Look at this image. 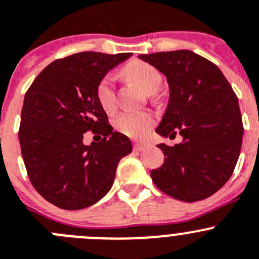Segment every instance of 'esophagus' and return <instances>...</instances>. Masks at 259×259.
Instances as JSON below:
<instances>
[{
	"mask_svg": "<svg viewBox=\"0 0 259 259\" xmlns=\"http://www.w3.org/2000/svg\"><path fill=\"white\" fill-rule=\"evenodd\" d=\"M148 148V145L146 144H142V142H135V145H134V149L136 151H141L144 150V149Z\"/></svg>",
	"mask_w": 259,
	"mask_h": 259,
	"instance_id": "obj_1",
	"label": "esophagus"
}]
</instances>
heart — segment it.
<instances>
[{
    "mask_svg": "<svg viewBox=\"0 0 259 259\" xmlns=\"http://www.w3.org/2000/svg\"><path fill=\"white\" fill-rule=\"evenodd\" d=\"M128 75L136 83H139L144 91L153 94L162 84V75L156 68L148 63L142 61H134L127 66ZM115 75L113 73H108L101 78L96 87V97L101 108L106 113L114 111L117 106V99H115ZM155 123V118L150 111H135L127 110L123 111L114 119V127L117 131L125 136L134 137V139H141L148 135L151 127Z\"/></svg>",
    "mask_w": 259,
    "mask_h": 259,
    "instance_id": "b5f03b06",
    "label": "heart"
}]
</instances>
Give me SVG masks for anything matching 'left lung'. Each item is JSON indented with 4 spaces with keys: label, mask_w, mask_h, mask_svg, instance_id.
<instances>
[{
    "label": "left lung",
    "mask_w": 259,
    "mask_h": 259,
    "mask_svg": "<svg viewBox=\"0 0 259 259\" xmlns=\"http://www.w3.org/2000/svg\"><path fill=\"white\" fill-rule=\"evenodd\" d=\"M167 78L169 99L155 132L181 144H159L164 163L150 176L181 201L213 195L231 177L240 155L243 122L238 97L218 66L189 50L139 55Z\"/></svg>",
    "instance_id": "8db88e82"
}]
</instances>
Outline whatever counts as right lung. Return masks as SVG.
<instances>
[{
	"mask_svg": "<svg viewBox=\"0 0 259 259\" xmlns=\"http://www.w3.org/2000/svg\"><path fill=\"white\" fill-rule=\"evenodd\" d=\"M132 54L79 52L52 61L25 94L19 141L33 187L59 208H87L108 194L131 140L114 132L97 101L101 78ZM106 136L91 146L82 135Z\"/></svg>",
	"mask_w": 259,
	"mask_h": 259,
	"instance_id": "add662e5",
	"label": "right lung"
}]
</instances>
